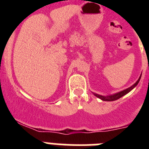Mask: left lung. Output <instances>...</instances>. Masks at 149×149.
Here are the masks:
<instances>
[{
    "label": "left lung",
    "instance_id": "1",
    "mask_svg": "<svg viewBox=\"0 0 149 149\" xmlns=\"http://www.w3.org/2000/svg\"><path fill=\"white\" fill-rule=\"evenodd\" d=\"M142 75V74H141ZM141 75H140V77H139V79L137 80V81H136L135 84H134V85H132L131 86H130L129 88H127V89H125V90L123 91H121V92H119V93H116V94H113V95H107V96H103V95H98L96 94V93H93V94H94V95H95L96 97H98V98H100V99H101L102 101H116V100L119 99V98H122V96H124L125 95H126L127 93H128L129 92H131V90H132L133 89H134L135 86H136V85L138 84V83L139 82V80H140V78H141Z\"/></svg>",
    "mask_w": 149,
    "mask_h": 149
}]
</instances>
